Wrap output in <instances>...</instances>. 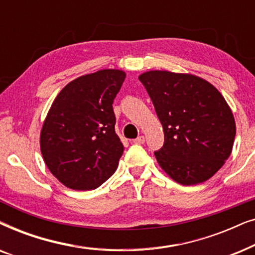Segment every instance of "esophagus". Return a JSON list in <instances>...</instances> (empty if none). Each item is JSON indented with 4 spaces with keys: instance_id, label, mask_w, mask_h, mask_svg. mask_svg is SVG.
Segmentation results:
<instances>
[{
    "instance_id": "obj_1",
    "label": "esophagus",
    "mask_w": 255,
    "mask_h": 255,
    "mask_svg": "<svg viewBox=\"0 0 255 255\" xmlns=\"http://www.w3.org/2000/svg\"><path fill=\"white\" fill-rule=\"evenodd\" d=\"M133 142H134V144H138V145L144 144V142H145V138H144V135H139L138 138H135V139H134Z\"/></svg>"
}]
</instances>
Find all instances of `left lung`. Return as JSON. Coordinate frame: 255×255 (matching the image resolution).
Returning a JSON list of instances; mask_svg holds the SVG:
<instances>
[{"label": "left lung", "instance_id": "8db88e82", "mask_svg": "<svg viewBox=\"0 0 255 255\" xmlns=\"http://www.w3.org/2000/svg\"><path fill=\"white\" fill-rule=\"evenodd\" d=\"M139 80L162 124L165 142L154 152L160 167L177 183H202L231 154L236 122L211 83L196 75L148 71Z\"/></svg>", "mask_w": 255, "mask_h": 255}]
</instances>
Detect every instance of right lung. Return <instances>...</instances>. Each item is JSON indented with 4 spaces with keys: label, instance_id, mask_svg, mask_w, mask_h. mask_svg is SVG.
Wrapping results in <instances>:
<instances>
[{
    "label": "right lung",
    "instance_id": "add662e5",
    "mask_svg": "<svg viewBox=\"0 0 255 255\" xmlns=\"http://www.w3.org/2000/svg\"><path fill=\"white\" fill-rule=\"evenodd\" d=\"M124 79L118 69L82 75L52 103L40 151L50 172L67 188L96 189L116 172L124 146L115 132L113 103Z\"/></svg>",
    "mask_w": 255,
    "mask_h": 255
}]
</instances>
